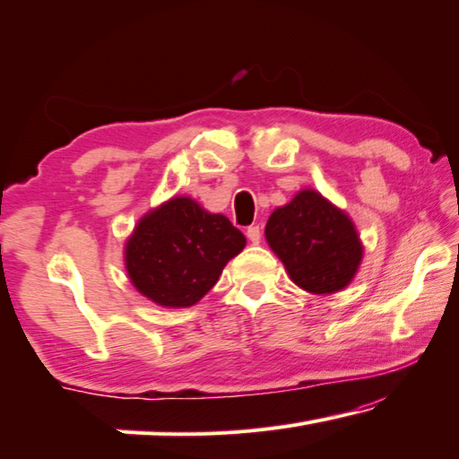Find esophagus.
Returning a JSON list of instances; mask_svg holds the SVG:
<instances>
[{
    "label": "esophagus",
    "mask_w": 459,
    "mask_h": 459,
    "mask_svg": "<svg viewBox=\"0 0 459 459\" xmlns=\"http://www.w3.org/2000/svg\"><path fill=\"white\" fill-rule=\"evenodd\" d=\"M247 237H249L251 243L257 245V243L261 241V229H259V224H255V227L247 229Z\"/></svg>",
    "instance_id": "esophagus-1"
}]
</instances>
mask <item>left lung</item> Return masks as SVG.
Wrapping results in <instances>:
<instances>
[{
    "label": "left lung",
    "instance_id": "obj_1",
    "mask_svg": "<svg viewBox=\"0 0 459 459\" xmlns=\"http://www.w3.org/2000/svg\"><path fill=\"white\" fill-rule=\"evenodd\" d=\"M265 238L298 288L334 294L353 281L363 259L358 229L345 210L316 190H300L275 208Z\"/></svg>",
    "mask_w": 459,
    "mask_h": 459
}]
</instances>
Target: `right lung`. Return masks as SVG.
I'll list each match as a JSON object with an SVG mask.
<instances>
[{
    "label": "right lung",
    "mask_w": 459,
    "mask_h": 459,
    "mask_svg": "<svg viewBox=\"0 0 459 459\" xmlns=\"http://www.w3.org/2000/svg\"><path fill=\"white\" fill-rule=\"evenodd\" d=\"M247 238L227 216L204 210L190 195H173L136 222L125 245L133 286L165 308L200 302Z\"/></svg>",
    "instance_id": "1"
}]
</instances>
